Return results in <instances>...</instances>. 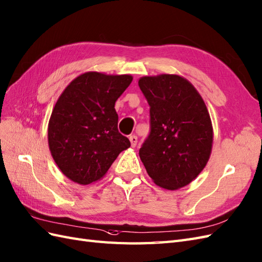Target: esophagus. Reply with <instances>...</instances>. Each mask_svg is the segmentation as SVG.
<instances>
[{"label":"esophagus","instance_id":"obj_1","mask_svg":"<svg viewBox=\"0 0 262 262\" xmlns=\"http://www.w3.org/2000/svg\"><path fill=\"white\" fill-rule=\"evenodd\" d=\"M129 142H130L132 147H136V145H137V136H135V135L129 136Z\"/></svg>","mask_w":262,"mask_h":262}]
</instances>
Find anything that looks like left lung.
<instances>
[{
	"label": "left lung",
	"instance_id": "1",
	"mask_svg": "<svg viewBox=\"0 0 262 262\" xmlns=\"http://www.w3.org/2000/svg\"><path fill=\"white\" fill-rule=\"evenodd\" d=\"M150 106V134L139 157L152 182L177 190L190 184L209 160L213 129L198 91L176 74L138 80Z\"/></svg>",
	"mask_w": 262,
	"mask_h": 262
}]
</instances>
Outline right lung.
I'll use <instances>...</instances> for the list:
<instances>
[{
    "label": "right lung",
    "instance_id": "right-lung-1",
    "mask_svg": "<svg viewBox=\"0 0 262 262\" xmlns=\"http://www.w3.org/2000/svg\"><path fill=\"white\" fill-rule=\"evenodd\" d=\"M132 80L126 74L86 72L58 97L49 122V147L59 170L72 182H97L129 148V139L117 128L115 103Z\"/></svg>",
    "mask_w": 262,
    "mask_h": 262
}]
</instances>
